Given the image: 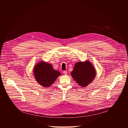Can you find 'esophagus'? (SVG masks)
Instances as JSON below:
<instances>
[{"label":"esophagus","mask_w":128,"mask_h":128,"mask_svg":"<svg viewBox=\"0 0 128 128\" xmlns=\"http://www.w3.org/2000/svg\"><path fill=\"white\" fill-rule=\"evenodd\" d=\"M63 73L64 74V75H66V74H67V72L66 71H64V72H63Z\"/></svg>","instance_id":"obj_1"}]
</instances>
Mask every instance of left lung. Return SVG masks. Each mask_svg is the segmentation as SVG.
Wrapping results in <instances>:
<instances>
[{
    "mask_svg": "<svg viewBox=\"0 0 128 128\" xmlns=\"http://www.w3.org/2000/svg\"><path fill=\"white\" fill-rule=\"evenodd\" d=\"M71 74L79 86L85 87L93 81L96 72L91 62L88 60L76 62Z\"/></svg>",
    "mask_w": 128,
    "mask_h": 128,
    "instance_id": "8db88e82",
    "label": "left lung"
}]
</instances>
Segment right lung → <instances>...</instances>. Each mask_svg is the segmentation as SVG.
Wrapping results in <instances>:
<instances>
[{
	"label": "right lung",
	"instance_id": "obj_1",
	"mask_svg": "<svg viewBox=\"0 0 128 128\" xmlns=\"http://www.w3.org/2000/svg\"><path fill=\"white\" fill-rule=\"evenodd\" d=\"M34 74L37 82L45 88L51 86L58 77L61 75L59 72L53 69L51 64L43 61L36 65Z\"/></svg>",
	"mask_w": 128,
	"mask_h": 128
}]
</instances>
